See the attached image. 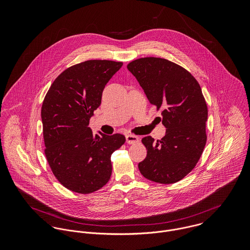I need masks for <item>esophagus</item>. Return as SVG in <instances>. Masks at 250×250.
Here are the masks:
<instances>
[{"mask_svg": "<svg viewBox=\"0 0 250 250\" xmlns=\"http://www.w3.org/2000/svg\"><path fill=\"white\" fill-rule=\"evenodd\" d=\"M126 142L130 144H134V143L139 142V138L135 135L129 134V135H126Z\"/></svg>", "mask_w": 250, "mask_h": 250, "instance_id": "34e87169", "label": "esophagus"}]
</instances>
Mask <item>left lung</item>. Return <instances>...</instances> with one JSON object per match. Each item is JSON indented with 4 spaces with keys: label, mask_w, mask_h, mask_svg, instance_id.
<instances>
[{
    "label": "left lung",
    "mask_w": 250,
    "mask_h": 250,
    "mask_svg": "<svg viewBox=\"0 0 250 250\" xmlns=\"http://www.w3.org/2000/svg\"><path fill=\"white\" fill-rule=\"evenodd\" d=\"M127 68L150 104L157 111L162 109V123L167 128L162 140L143 138L147 156L139 169L150 181L176 183L195 167L207 142L208 107L201 87L187 69L163 58H141Z\"/></svg>",
    "instance_id": "obj_1"
}]
</instances>
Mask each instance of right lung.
Returning a JSON list of instances; mask_svg holds the SVG:
<instances>
[{
	"mask_svg": "<svg viewBox=\"0 0 250 250\" xmlns=\"http://www.w3.org/2000/svg\"><path fill=\"white\" fill-rule=\"evenodd\" d=\"M122 65L107 60L72 65L43 100L44 153L55 177L72 191L87 194L103 188L111 175L110 156L126 142L121 134L93 135L88 127L105 85Z\"/></svg>",
	"mask_w": 250,
	"mask_h": 250,
	"instance_id": "add662e5",
	"label": "right lung"
}]
</instances>
